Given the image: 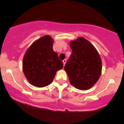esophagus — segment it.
<instances>
[{"label": "esophagus", "mask_w": 124, "mask_h": 124, "mask_svg": "<svg viewBox=\"0 0 124 124\" xmlns=\"http://www.w3.org/2000/svg\"><path fill=\"white\" fill-rule=\"evenodd\" d=\"M62 62H63V65H65V64L66 62H67V60H66V59H64V60H63V61H62Z\"/></svg>", "instance_id": "esophagus-1"}]
</instances>
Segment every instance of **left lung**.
Instances as JSON below:
<instances>
[{
	"mask_svg": "<svg viewBox=\"0 0 124 124\" xmlns=\"http://www.w3.org/2000/svg\"><path fill=\"white\" fill-rule=\"evenodd\" d=\"M70 47L72 53L64 67L70 83L78 89H90L101 76L100 56L93 45L82 37L71 41Z\"/></svg>",
	"mask_w": 124,
	"mask_h": 124,
	"instance_id": "1",
	"label": "left lung"
}]
</instances>
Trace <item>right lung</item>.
<instances>
[{
  "label": "right lung",
  "mask_w": 124,
  "mask_h": 124,
  "mask_svg": "<svg viewBox=\"0 0 124 124\" xmlns=\"http://www.w3.org/2000/svg\"><path fill=\"white\" fill-rule=\"evenodd\" d=\"M53 41L48 35L35 41L27 49L23 60V70L31 84L38 87L50 84L63 62L53 50Z\"/></svg>",
  "instance_id": "1"
}]
</instances>
